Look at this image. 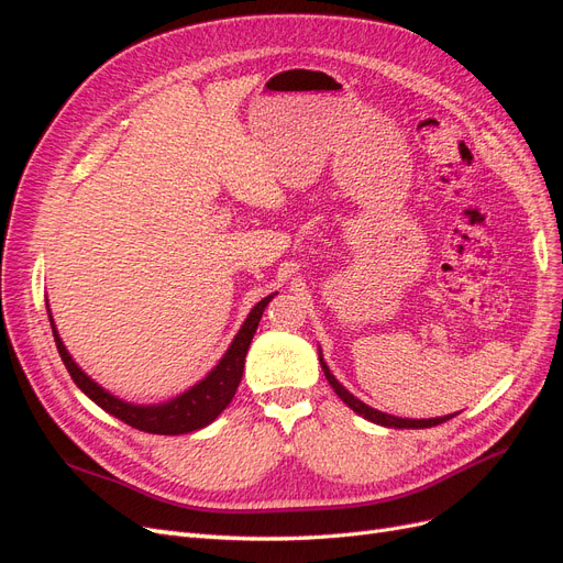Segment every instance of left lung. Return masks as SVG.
<instances>
[{
    "mask_svg": "<svg viewBox=\"0 0 563 563\" xmlns=\"http://www.w3.org/2000/svg\"><path fill=\"white\" fill-rule=\"evenodd\" d=\"M319 362H321V368H323V376H327V380H329V385L333 387L335 395H338L340 399H343V401L352 408L354 413L364 416V418H366V420H371V422H378V424H385V428H397V430H422V428H434V424H441V422L451 420L453 416H457V413H453V416L430 418V420H408V418H395V416L380 413V411H376V408H371V406H366L364 401L356 399L354 395H350V391L333 378V373L329 371V366L323 364V360H321V352H319Z\"/></svg>",
    "mask_w": 563,
    "mask_h": 563,
    "instance_id": "obj_1",
    "label": "left lung"
}]
</instances>
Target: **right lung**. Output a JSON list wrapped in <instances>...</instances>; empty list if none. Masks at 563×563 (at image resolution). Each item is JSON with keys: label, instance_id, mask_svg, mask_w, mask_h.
I'll return each mask as SVG.
<instances>
[{"label": "right lung", "instance_id": "1", "mask_svg": "<svg viewBox=\"0 0 563 563\" xmlns=\"http://www.w3.org/2000/svg\"><path fill=\"white\" fill-rule=\"evenodd\" d=\"M275 298V294L263 298L255 308L251 310V314L246 317L244 327L240 329V333L234 335L230 350L225 352L223 360L218 362V366L203 378L199 385H195L192 389H187L185 395L159 404V406H133L126 404L122 399L112 397L110 391H106L100 385H96L87 373H84L75 362L73 356L67 354L63 340L54 327V319H51V329H54V340L60 360L70 373L75 385L87 395L91 401H96L100 408L119 420H124L131 428L141 430V432H150V434H187L207 428L211 420H216L220 413L225 411L228 404L232 401L236 387L242 383V373H244V360L249 345L253 340L255 329H258V321L267 308V302ZM48 310V308H46Z\"/></svg>", "mask_w": 563, "mask_h": 563}]
</instances>
